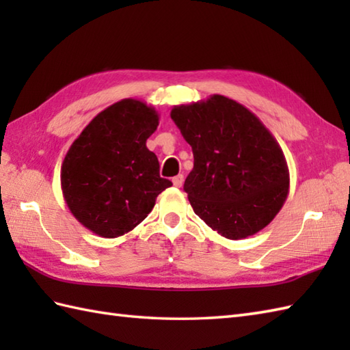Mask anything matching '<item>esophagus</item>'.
<instances>
[{"instance_id":"34e87169","label":"esophagus","mask_w":350,"mask_h":350,"mask_svg":"<svg viewBox=\"0 0 350 350\" xmlns=\"http://www.w3.org/2000/svg\"><path fill=\"white\" fill-rule=\"evenodd\" d=\"M173 185H174L176 188H180L182 185H183V174H179V176L173 177Z\"/></svg>"}]
</instances>
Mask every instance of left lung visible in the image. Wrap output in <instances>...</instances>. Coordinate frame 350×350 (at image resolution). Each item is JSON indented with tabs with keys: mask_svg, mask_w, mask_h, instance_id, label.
<instances>
[{
	"mask_svg": "<svg viewBox=\"0 0 350 350\" xmlns=\"http://www.w3.org/2000/svg\"><path fill=\"white\" fill-rule=\"evenodd\" d=\"M170 116L194 153L183 189L198 217L232 241L269 224L286 202L290 177L284 153L260 118L221 94L176 105Z\"/></svg>",
	"mask_w": 350,
	"mask_h": 350,
	"instance_id": "1",
	"label": "left lung"
}]
</instances>
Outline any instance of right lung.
Instances as JSON below:
<instances>
[{"label":"right lung","mask_w":350,"mask_h":350,"mask_svg":"<svg viewBox=\"0 0 350 350\" xmlns=\"http://www.w3.org/2000/svg\"><path fill=\"white\" fill-rule=\"evenodd\" d=\"M158 124L153 107L123 99L96 116L66 153L64 202L94 234L111 239L131 232L173 185L159 176L158 158L146 146Z\"/></svg>","instance_id":"add662e5"}]
</instances>
